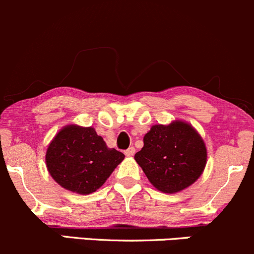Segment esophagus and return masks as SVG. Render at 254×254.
I'll return each mask as SVG.
<instances>
[{"mask_svg":"<svg viewBox=\"0 0 254 254\" xmlns=\"http://www.w3.org/2000/svg\"><path fill=\"white\" fill-rule=\"evenodd\" d=\"M134 152H135V149L133 148V146H129V148L125 151V154H126V156H133V155H134Z\"/></svg>","mask_w":254,"mask_h":254,"instance_id":"esophagus-1","label":"esophagus"}]
</instances>
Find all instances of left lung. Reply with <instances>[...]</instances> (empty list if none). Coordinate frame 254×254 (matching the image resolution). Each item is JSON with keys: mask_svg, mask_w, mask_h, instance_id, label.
Here are the masks:
<instances>
[{"mask_svg": "<svg viewBox=\"0 0 254 254\" xmlns=\"http://www.w3.org/2000/svg\"><path fill=\"white\" fill-rule=\"evenodd\" d=\"M134 159L156 189L174 193L202 174L207 150L202 138L190 125L176 121L168 126H152L144 135V146Z\"/></svg>", "mask_w": 254, "mask_h": 254, "instance_id": "8db88e82", "label": "left lung"}]
</instances>
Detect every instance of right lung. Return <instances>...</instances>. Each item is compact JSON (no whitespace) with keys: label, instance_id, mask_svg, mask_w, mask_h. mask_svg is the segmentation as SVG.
Instances as JSON below:
<instances>
[{"label":"right lung","instance_id":"right-lung-1","mask_svg":"<svg viewBox=\"0 0 254 254\" xmlns=\"http://www.w3.org/2000/svg\"><path fill=\"white\" fill-rule=\"evenodd\" d=\"M125 155L109 149L94 128L64 127L51 141L46 163L52 178L64 189L88 195L104 184Z\"/></svg>","mask_w":254,"mask_h":254}]
</instances>
